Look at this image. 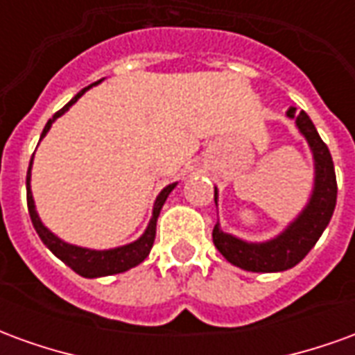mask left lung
<instances>
[{"label": "left lung", "mask_w": 355, "mask_h": 355, "mask_svg": "<svg viewBox=\"0 0 355 355\" xmlns=\"http://www.w3.org/2000/svg\"><path fill=\"white\" fill-rule=\"evenodd\" d=\"M287 116L295 119L298 131L308 140V146L312 150L313 169H315L312 196L306 207L300 211V215L282 234L261 243L236 238L220 230V224H215L213 228L215 247L226 261L247 272L268 274V272H283L297 266L321 238L335 211L336 177L327 144L321 140L306 112L297 114V110L289 108ZM216 200H218V192L215 188V203Z\"/></svg>", "instance_id": "obj_1"}]
</instances>
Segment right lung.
I'll use <instances>...</instances> for the list:
<instances>
[{"label":"right lung","instance_id":"right-lung-1","mask_svg":"<svg viewBox=\"0 0 355 355\" xmlns=\"http://www.w3.org/2000/svg\"><path fill=\"white\" fill-rule=\"evenodd\" d=\"M101 81H96V83H93V85H98ZM93 85L81 89L80 93L76 94L72 101L66 104L64 108H60L55 116L51 117L49 121H47V125H45V129H43L42 139L47 135V132H49L51 125L55 123V119L62 116L64 112H68L70 106L78 102V98H80L81 94L85 93V91H89ZM32 162H34V155H32V159H30V167H28V175H26L28 213H30V218H32V224H34L37 236L42 238V241L45 243V245L49 247L51 253L55 254V257H58L60 261L64 262L66 266H70L76 274L83 275V277H102V275L121 274V272H127V270H131V268L139 266L140 262L144 261L148 254H150V249H152V245H154V239H155V224H157V216H159V211H162L163 203H165V200L169 198V193L173 192V188L177 186V182L165 186L162 192H159V196L155 198L152 218H150V223H148V228L144 230V234H142L137 241L127 243V245L116 247V249L96 251V249H87V247H78V245H72V243H66V241H62L58 236H55V234H53V232H51L49 228L42 223V218H40L37 211H35L34 196H32V188H30V178H32Z\"/></svg>","mask_w":355,"mask_h":355}]
</instances>
